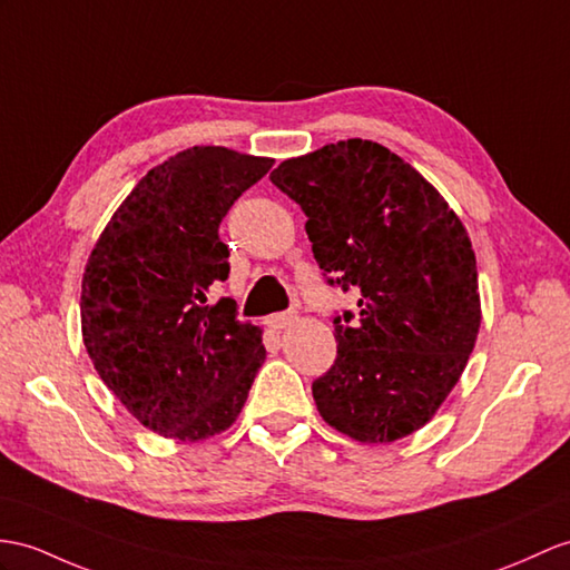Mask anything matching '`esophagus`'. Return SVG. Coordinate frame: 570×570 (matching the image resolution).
Masks as SVG:
<instances>
[{
    "label": "esophagus",
    "instance_id": "obj_1",
    "mask_svg": "<svg viewBox=\"0 0 570 570\" xmlns=\"http://www.w3.org/2000/svg\"><path fill=\"white\" fill-rule=\"evenodd\" d=\"M297 322V314L295 312H281V314H273V316H268V326L271 328H275V331H283V328H287V326H293Z\"/></svg>",
    "mask_w": 570,
    "mask_h": 570
}]
</instances>
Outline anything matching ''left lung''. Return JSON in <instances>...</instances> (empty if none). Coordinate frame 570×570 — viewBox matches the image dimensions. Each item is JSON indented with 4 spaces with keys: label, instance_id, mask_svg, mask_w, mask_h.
<instances>
[{
    "label": "left lung",
    "instance_id": "8db88e82",
    "mask_svg": "<svg viewBox=\"0 0 570 570\" xmlns=\"http://www.w3.org/2000/svg\"><path fill=\"white\" fill-rule=\"evenodd\" d=\"M271 180L307 215L328 285L360 293L355 314L333 316L318 413L357 442L411 435L460 382L481 326L462 219L411 164L360 137L285 159Z\"/></svg>",
    "mask_w": 570,
    "mask_h": 570
}]
</instances>
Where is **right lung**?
Instances as JSON below:
<instances>
[{"label": "right lung", "mask_w": 570, "mask_h": 570, "mask_svg": "<svg viewBox=\"0 0 570 570\" xmlns=\"http://www.w3.org/2000/svg\"><path fill=\"white\" fill-rule=\"evenodd\" d=\"M273 159L190 147L140 178L110 217L81 281V336L99 377L145 428L198 442L242 413L266 360L227 281L219 222Z\"/></svg>", "instance_id": "obj_1"}]
</instances>
